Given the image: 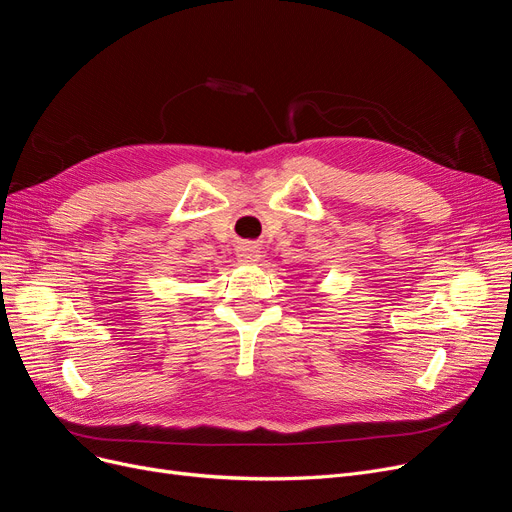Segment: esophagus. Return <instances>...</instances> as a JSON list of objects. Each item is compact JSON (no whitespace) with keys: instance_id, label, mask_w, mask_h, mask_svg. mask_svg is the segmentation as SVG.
<instances>
[{"instance_id":"1","label":"esophagus","mask_w":512,"mask_h":512,"mask_svg":"<svg viewBox=\"0 0 512 512\" xmlns=\"http://www.w3.org/2000/svg\"><path fill=\"white\" fill-rule=\"evenodd\" d=\"M238 259L242 261V263H255V261H259V249L255 247V244H242V247H238Z\"/></svg>"}]
</instances>
